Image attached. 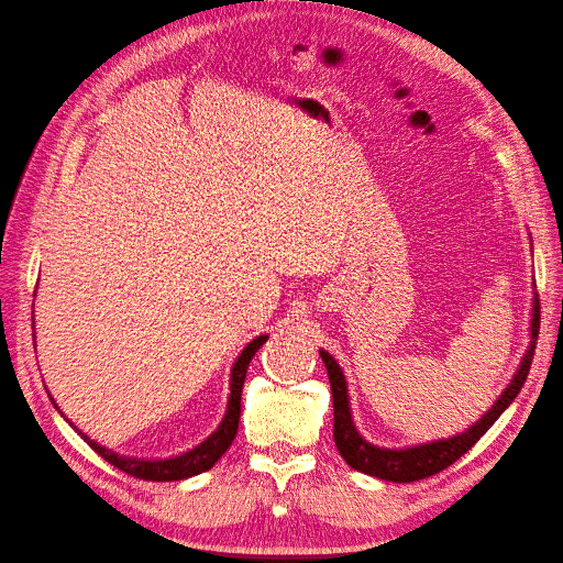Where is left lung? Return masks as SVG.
I'll return each mask as SVG.
<instances>
[{
    "label": "left lung",
    "instance_id": "obj_1",
    "mask_svg": "<svg viewBox=\"0 0 563 563\" xmlns=\"http://www.w3.org/2000/svg\"><path fill=\"white\" fill-rule=\"evenodd\" d=\"M538 329H540V305H538V296H536L533 305H531V323H528V335H531V340H528V347L521 356L512 380L507 383V387L500 391V397L493 401L488 411L479 420L472 422L467 430L457 432L449 439H434V441H428V444H416V446H404V449H385L378 444H371L368 439L362 437V432L356 430V424H354L345 373L335 362L333 354H329L327 350H319L321 362L329 371V383H331V391H333L335 449L340 451V455L345 457V463L350 467H354L356 472L376 476V479H383V482L408 484V482H418V479H424V476H432L441 470H446L449 465L455 463L460 455H465L476 444V441L486 434L490 424L503 416L505 408L517 399V395L526 383L528 368H531V362H533Z\"/></svg>",
    "mask_w": 563,
    "mask_h": 563
}]
</instances>
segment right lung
Instances as JSON below:
<instances>
[{"mask_svg": "<svg viewBox=\"0 0 563 563\" xmlns=\"http://www.w3.org/2000/svg\"><path fill=\"white\" fill-rule=\"evenodd\" d=\"M35 314V312H32ZM32 327H35V321H32ZM35 331V329H32ZM35 335V333H32ZM269 335H255L251 343H246V347L240 352V356H236L232 368H230V395H228V406H225V413L223 418H220L218 428L203 439L199 441L197 446L187 449L178 455H168V457H133V455H122L117 453L103 444H98V441H93L89 434H84L77 424L65 418V413L58 408V404L54 401V397H51V404H54L58 408V413L70 422V428L87 441V444L100 455L106 457L108 463H112L114 467H119L122 472L131 474V476H139V479H147V482H183V479H190V476L195 474H201L211 470L220 455H223L230 444L236 437V428H240V413H242V387H244V380H246V371H249V364L253 360V354L258 352L265 340Z\"/></svg>", "mask_w": 563, "mask_h": 563, "instance_id": "obj_1", "label": "right lung"}]
</instances>
